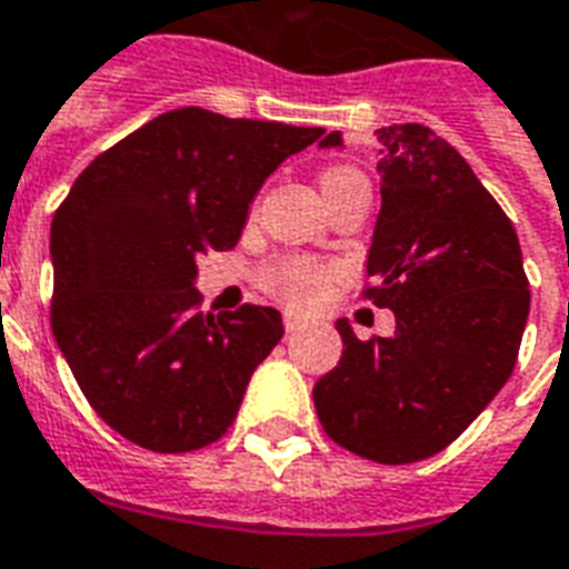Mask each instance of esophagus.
Returning <instances> with one entry per match:
<instances>
[{
  "mask_svg": "<svg viewBox=\"0 0 569 569\" xmlns=\"http://www.w3.org/2000/svg\"><path fill=\"white\" fill-rule=\"evenodd\" d=\"M283 326H286V332H298V329H305V317L296 313V310H286Z\"/></svg>",
  "mask_w": 569,
  "mask_h": 569,
  "instance_id": "34e87169",
  "label": "esophagus"
}]
</instances>
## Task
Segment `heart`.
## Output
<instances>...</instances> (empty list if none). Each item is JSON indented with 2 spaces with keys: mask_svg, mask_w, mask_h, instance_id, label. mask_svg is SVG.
Masks as SVG:
<instances>
[{
  "mask_svg": "<svg viewBox=\"0 0 569 569\" xmlns=\"http://www.w3.org/2000/svg\"><path fill=\"white\" fill-rule=\"evenodd\" d=\"M345 176H359L357 170H347V167H335L329 173H322L320 188L332 186L338 179H345ZM335 268L332 264H326V261L317 259H283L277 261L268 273V283L280 292L283 298H289L292 305L298 308H313V305H320L322 298L329 296V289L335 283Z\"/></svg>",
  "mask_w": 569,
  "mask_h": 569,
  "instance_id": "1",
  "label": "heart"
}]
</instances>
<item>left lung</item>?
<instances>
[{"mask_svg":"<svg viewBox=\"0 0 569 569\" xmlns=\"http://www.w3.org/2000/svg\"><path fill=\"white\" fill-rule=\"evenodd\" d=\"M381 212L366 296L396 313L393 338L359 341L347 320L341 362L313 387L322 429L375 463L448 448L509 381L530 289L512 222L451 142L423 124L375 130ZM320 149H345L341 130Z\"/></svg>","mask_w":569,"mask_h":569,"instance_id":"obj_1","label":"left lung"}]
</instances>
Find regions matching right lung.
Wrapping results in <instances>:
<instances>
[{"mask_svg": "<svg viewBox=\"0 0 569 569\" xmlns=\"http://www.w3.org/2000/svg\"><path fill=\"white\" fill-rule=\"evenodd\" d=\"M322 133L186 106L69 188L51 222V329L81 393L124 439L182 453L234 423L283 317L198 310V256L234 247L264 179Z\"/></svg>", "mask_w": 569, "mask_h": 569, "instance_id": "1", "label": "right lung"}]
</instances>
